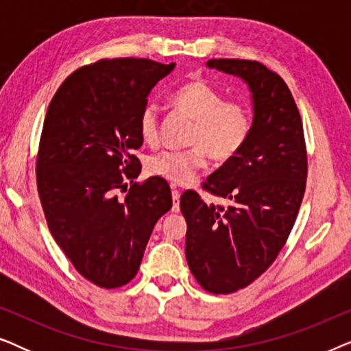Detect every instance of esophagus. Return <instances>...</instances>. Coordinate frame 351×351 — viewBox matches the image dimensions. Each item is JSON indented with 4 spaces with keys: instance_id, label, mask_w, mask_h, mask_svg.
<instances>
[{
    "instance_id": "34e87169",
    "label": "esophagus",
    "mask_w": 351,
    "mask_h": 351,
    "mask_svg": "<svg viewBox=\"0 0 351 351\" xmlns=\"http://www.w3.org/2000/svg\"><path fill=\"white\" fill-rule=\"evenodd\" d=\"M179 201H180V191L177 190L176 186H172V203H174L172 210H174V213H179Z\"/></svg>"
}]
</instances>
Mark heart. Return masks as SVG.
<instances>
[{
  "instance_id": "b5f03b06",
  "label": "heart",
  "mask_w": 351,
  "mask_h": 351,
  "mask_svg": "<svg viewBox=\"0 0 351 351\" xmlns=\"http://www.w3.org/2000/svg\"><path fill=\"white\" fill-rule=\"evenodd\" d=\"M171 102L191 119L189 150H162L150 156L147 169L172 184H189L196 172L208 162V153L214 160L227 161L241 150L252 129L249 110L241 104L225 102L223 95L203 80H191L171 95ZM138 134L142 141H158V110L148 104L138 114Z\"/></svg>"
}]
</instances>
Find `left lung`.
I'll return each mask as SVG.
<instances>
[{"label":"left lung","mask_w":351,"mask_h":351,"mask_svg":"<svg viewBox=\"0 0 351 351\" xmlns=\"http://www.w3.org/2000/svg\"><path fill=\"white\" fill-rule=\"evenodd\" d=\"M206 65L241 78L254 112L241 150L203 184L232 204H206L193 190L180 196L191 273L206 291L230 294L257 280L285 246L305 193L306 152L300 113L280 75L256 60Z\"/></svg>","instance_id":"left-lung-1"}]
</instances>
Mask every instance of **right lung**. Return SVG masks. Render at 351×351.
<instances>
[{
  "instance_id": "right-lung-1",
  "label": "right lung",
  "mask_w": 351,
  "mask_h": 351,
  "mask_svg": "<svg viewBox=\"0 0 351 351\" xmlns=\"http://www.w3.org/2000/svg\"><path fill=\"white\" fill-rule=\"evenodd\" d=\"M176 64L104 59L73 71L52 97L36 160L38 193L47 227L73 267L113 289L137 275L153 227L172 208L161 177L141 174L138 114L152 89Z\"/></svg>"
}]
</instances>
